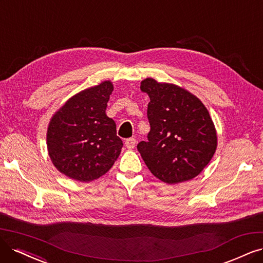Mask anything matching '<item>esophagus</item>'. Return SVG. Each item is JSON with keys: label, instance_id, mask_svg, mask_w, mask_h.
Instances as JSON below:
<instances>
[{"label": "esophagus", "instance_id": "obj_1", "mask_svg": "<svg viewBox=\"0 0 263 263\" xmlns=\"http://www.w3.org/2000/svg\"><path fill=\"white\" fill-rule=\"evenodd\" d=\"M135 145H137V140L131 138V139H128L125 141V147L128 149H133L135 147Z\"/></svg>", "mask_w": 263, "mask_h": 263}]
</instances>
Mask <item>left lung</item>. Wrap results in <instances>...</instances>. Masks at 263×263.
Returning <instances> with one entry per match:
<instances>
[{
	"label": "left lung",
	"mask_w": 263,
	"mask_h": 263,
	"mask_svg": "<svg viewBox=\"0 0 263 263\" xmlns=\"http://www.w3.org/2000/svg\"><path fill=\"white\" fill-rule=\"evenodd\" d=\"M140 87L151 100L148 141L138 145L147 168L167 184L197 177L218 146L216 126L206 106L197 96L173 83L146 78Z\"/></svg>",
	"instance_id": "1"
}]
</instances>
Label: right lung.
I'll return each mask as SVG.
<instances>
[{
  "label": "right lung",
  "mask_w": 263,
  "mask_h": 263,
  "mask_svg": "<svg viewBox=\"0 0 263 263\" xmlns=\"http://www.w3.org/2000/svg\"><path fill=\"white\" fill-rule=\"evenodd\" d=\"M114 91L112 82L74 94L51 118L46 145L55 168L80 182L101 178L114 166L122 148L116 123L107 117L106 107Z\"/></svg>",
  "instance_id": "right-lung-1"
}]
</instances>
